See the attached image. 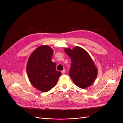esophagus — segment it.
<instances>
[{
	"mask_svg": "<svg viewBox=\"0 0 123 123\" xmlns=\"http://www.w3.org/2000/svg\"><path fill=\"white\" fill-rule=\"evenodd\" d=\"M61 72H62V74H64L66 73V70H65V69L63 70Z\"/></svg>",
	"mask_w": 123,
	"mask_h": 123,
	"instance_id": "34e87169",
	"label": "esophagus"
}]
</instances>
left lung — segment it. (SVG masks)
Returning a JSON list of instances; mask_svg holds the SVG:
<instances>
[{
	"instance_id": "obj_1",
	"label": "left lung",
	"mask_w": 123,
	"mask_h": 123,
	"mask_svg": "<svg viewBox=\"0 0 123 123\" xmlns=\"http://www.w3.org/2000/svg\"><path fill=\"white\" fill-rule=\"evenodd\" d=\"M65 52L71 59L69 74L74 83L81 89L90 86L98 74V69L90 56L80 47L72 50L65 48Z\"/></svg>"
}]
</instances>
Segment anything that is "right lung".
<instances>
[{"label": "right lung", "mask_w": 123, "mask_h": 123, "mask_svg": "<svg viewBox=\"0 0 123 123\" xmlns=\"http://www.w3.org/2000/svg\"><path fill=\"white\" fill-rule=\"evenodd\" d=\"M53 50L43 45L36 49L30 56L27 72L31 84L39 91L46 92L56 84L62 73L56 69V64L52 62Z\"/></svg>", "instance_id": "right-lung-1"}]
</instances>
